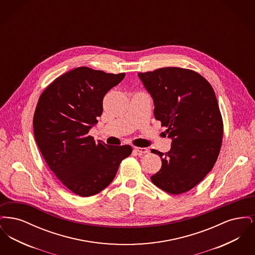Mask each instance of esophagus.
<instances>
[{
  "mask_svg": "<svg viewBox=\"0 0 255 255\" xmlns=\"http://www.w3.org/2000/svg\"><path fill=\"white\" fill-rule=\"evenodd\" d=\"M134 151L139 153V154H147V153H149L148 148H145V147H134Z\"/></svg>",
  "mask_w": 255,
  "mask_h": 255,
  "instance_id": "esophagus-1",
  "label": "esophagus"
}]
</instances>
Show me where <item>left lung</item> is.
<instances>
[{
	"label": "left lung",
	"mask_w": 255,
	"mask_h": 255,
	"mask_svg": "<svg viewBox=\"0 0 255 255\" xmlns=\"http://www.w3.org/2000/svg\"><path fill=\"white\" fill-rule=\"evenodd\" d=\"M154 101V116L167 128L171 149L152 182L170 194L192 189L213 168L222 145L224 125L214 90L194 71L168 67L138 73Z\"/></svg>",
	"instance_id": "obj_1"
}]
</instances>
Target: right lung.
Returning a JSON list of instances; mask_svg holds the SVG:
<instances>
[{
	"label": "right lung",
	"instance_id": "obj_1",
	"mask_svg": "<svg viewBox=\"0 0 255 255\" xmlns=\"http://www.w3.org/2000/svg\"><path fill=\"white\" fill-rule=\"evenodd\" d=\"M124 76L80 67L57 77L39 97L33 117L37 145L50 170L74 194L102 191L133 151L130 145L96 143L89 135L102 114L104 96Z\"/></svg>",
	"mask_w": 255,
	"mask_h": 255
}]
</instances>
